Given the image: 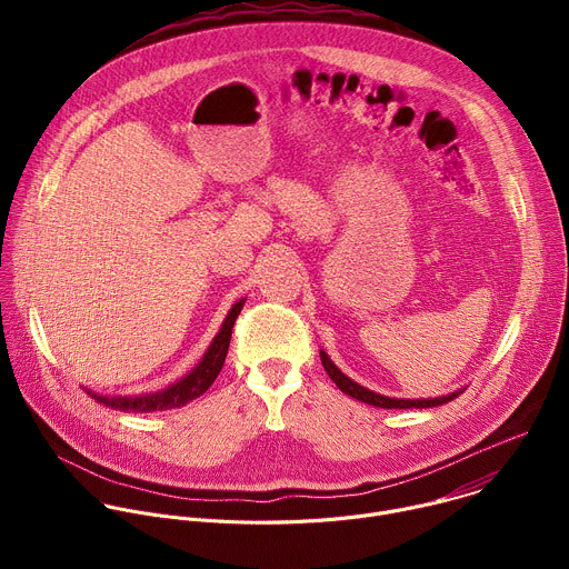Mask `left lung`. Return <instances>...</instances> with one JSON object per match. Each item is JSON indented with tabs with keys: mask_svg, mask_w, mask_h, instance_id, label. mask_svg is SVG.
<instances>
[{
	"mask_svg": "<svg viewBox=\"0 0 569 569\" xmlns=\"http://www.w3.org/2000/svg\"><path fill=\"white\" fill-rule=\"evenodd\" d=\"M319 358H321V365L323 369H327L329 378L338 385L340 391H345L347 396L356 398V400H362L367 405H373V408H382V410H410V408H437V405H443V402H450L452 398H457L466 387L457 389V391H450L446 396H437V398H389V396H382V393H376L362 385H358L356 380H351L349 376H345L336 365L333 360L329 358L327 351H319Z\"/></svg>",
	"mask_w": 569,
	"mask_h": 569,
	"instance_id": "8db88e82",
	"label": "left lung"
}]
</instances>
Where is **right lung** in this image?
Masks as SVG:
<instances>
[{"mask_svg":"<svg viewBox=\"0 0 569 569\" xmlns=\"http://www.w3.org/2000/svg\"><path fill=\"white\" fill-rule=\"evenodd\" d=\"M242 306H246V299H238L218 331V336L211 340L209 349L204 351V356L200 358V362L178 382L152 391V393H141V396H103L97 393L92 389H86L97 402L106 405L110 410H119V412H161V410H176L182 408V405L200 398L218 378L227 351H229V340H231V329H233V321L240 315Z\"/></svg>","mask_w":569,"mask_h":569,"instance_id":"right-lung-1","label":"right lung"}]
</instances>
